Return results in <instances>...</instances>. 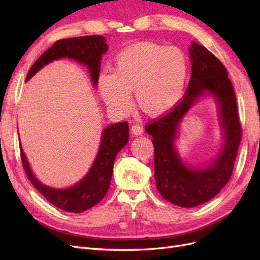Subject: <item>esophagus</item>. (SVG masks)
<instances>
[{"label":"esophagus","mask_w":260,"mask_h":260,"mask_svg":"<svg viewBox=\"0 0 260 260\" xmlns=\"http://www.w3.org/2000/svg\"><path fill=\"white\" fill-rule=\"evenodd\" d=\"M131 132H132L135 136L142 135V133H143V127H141L140 124L132 125V127H131Z\"/></svg>","instance_id":"1"}]
</instances>
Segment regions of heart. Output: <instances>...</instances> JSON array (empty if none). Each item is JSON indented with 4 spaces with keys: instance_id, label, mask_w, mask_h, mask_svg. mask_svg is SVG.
Segmentation results:
<instances>
[{
    "instance_id": "b5f03b06",
    "label": "heart",
    "mask_w": 260,
    "mask_h": 260,
    "mask_svg": "<svg viewBox=\"0 0 260 260\" xmlns=\"http://www.w3.org/2000/svg\"><path fill=\"white\" fill-rule=\"evenodd\" d=\"M188 75V59L178 46L140 42L117 55L113 73L99 77V91L106 105L119 114L132 108L136 94L141 111L149 116L169 112L182 99Z\"/></svg>"
}]
</instances>
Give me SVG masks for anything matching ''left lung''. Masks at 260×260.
<instances>
[{
    "instance_id": "8db88e82",
    "label": "left lung",
    "mask_w": 260,
    "mask_h": 260,
    "mask_svg": "<svg viewBox=\"0 0 260 260\" xmlns=\"http://www.w3.org/2000/svg\"><path fill=\"white\" fill-rule=\"evenodd\" d=\"M191 79L180 103L153 120L145 131L153 137L154 176L162 198L180 207H195L210 201L230 180L242 139L237 98L223 64L203 45L192 42ZM213 94L219 107L225 141L219 156L204 169L188 168L174 148L177 124L204 93Z\"/></svg>"
}]
</instances>
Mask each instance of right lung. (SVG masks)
<instances>
[{
    "instance_id": "right-lung-1",
    "label": "right lung",
    "mask_w": 260,
    "mask_h": 260,
    "mask_svg": "<svg viewBox=\"0 0 260 260\" xmlns=\"http://www.w3.org/2000/svg\"><path fill=\"white\" fill-rule=\"evenodd\" d=\"M108 50L103 36H86L62 39L46 50L30 68L26 81L49 62L67 57L79 61L89 68L93 84L96 85L100 76L102 55ZM129 141V125L127 121L108 125L102 135V142L90 171L76 185L57 190L44 185L36 179L20 147L23 169L30 182L54 206L69 212H82L95 206L106 195L113 176L114 161L120 149Z\"/></svg>"
}]
</instances>
